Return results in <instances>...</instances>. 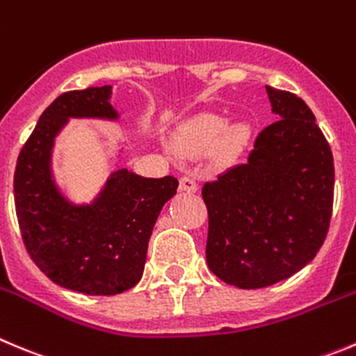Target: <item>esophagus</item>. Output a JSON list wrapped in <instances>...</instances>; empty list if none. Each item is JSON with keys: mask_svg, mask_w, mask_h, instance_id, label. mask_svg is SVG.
<instances>
[{"mask_svg": "<svg viewBox=\"0 0 356 356\" xmlns=\"http://www.w3.org/2000/svg\"><path fill=\"white\" fill-rule=\"evenodd\" d=\"M179 189L184 193H196V189H198V184H196V181L193 177H189V175H184V177H181V181H179Z\"/></svg>", "mask_w": 356, "mask_h": 356, "instance_id": "34e87169", "label": "esophagus"}]
</instances>
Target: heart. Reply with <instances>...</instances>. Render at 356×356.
Masks as SVG:
<instances>
[{
    "label": "heart",
    "instance_id": "heart-1",
    "mask_svg": "<svg viewBox=\"0 0 356 356\" xmlns=\"http://www.w3.org/2000/svg\"><path fill=\"white\" fill-rule=\"evenodd\" d=\"M248 139V130L243 125L227 129V120L212 113L195 116L181 127L177 144L182 151L202 154L216 146V158L222 163L234 160L243 149Z\"/></svg>",
    "mask_w": 356,
    "mask_h": 356
}]
</instances>
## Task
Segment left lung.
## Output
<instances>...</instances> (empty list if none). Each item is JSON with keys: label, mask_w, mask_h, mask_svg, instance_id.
Masks as SVG:
<instances>
[{"label": "left lung", "mask_w": 356, "mask_h": 356, "mask_svg": "<svg viewBox=\"0 0 356 356\" xmlns=\"http://www.w3.org/2000/svg\"><path fill=\"white\" fill-rule=\"evenodd\" d=\"M280 120L257 136L245 163L202 188L207 262L238 289H262L302 270L323 245L334 203V158L306 102L266 86Z\"/></svg>", "instance_id": "obj_1"}]
</instances>
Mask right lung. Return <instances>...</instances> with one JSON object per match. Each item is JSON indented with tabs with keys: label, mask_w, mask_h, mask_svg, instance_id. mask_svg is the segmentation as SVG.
I'll return each instance as SVG.
<instances>
[{
	"label": "right lung",
	"mask_w": 356,
	"mask_h": 356,
	"mask_svg": "<svg viewBox=\"0 0 356 356\" xmlns=\"http://www.w3.org/2000/svg\"><path fill=\"white\" fill-rule=\"evenodd\" d=\"M111 86L58 95L20 149L13 195L20 234L34 264L60 287L115 296L140 280L161 207L175 195L172 175L146 179L118 170L92 205H71L51 181L54 137L67 118H118Z\"/></svg>",
	"instance_id": "right-lung-1"
}]
</instances>
